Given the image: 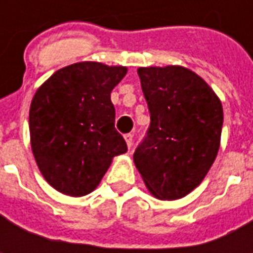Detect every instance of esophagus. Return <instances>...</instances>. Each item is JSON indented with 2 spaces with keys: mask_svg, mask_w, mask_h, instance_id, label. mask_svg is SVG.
<instances>
[{
  "mask_svg": "<svg viewBox=\"0 0 253 253\" xmlns=\"http://www.w3.org/2000/svg\"><path fill=\"white\" fill-rule=\"evenodd\" d=\"M132 141H133L132 133H126V135H125V142H126V145H128V148H129V149H131V146H132Z\"/></svg>",
  "mask_w": 253,
  "mask_h": 253,
  "instance_id": "esophagus-1",
  "label": "esophagus"
}]
</instances>
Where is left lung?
Returning <instances> with one entry per match:
<instances>
[{"label":"left lung","instance_id":"left-lung-1","mask_svg":"<svg viewBox=\"0 0 253 253\" xmlns=\"http://www.w3.org/2000/svg\"><path fill=\"white\" fill-rule=\"evenodd\" d=\"M151 125L133 153L148 190L177 200L196 189L219 149L222 105L199 74L181 66L139 67Z\"/></svg>","mask_w":253,"mask_h":253}]
</instances>
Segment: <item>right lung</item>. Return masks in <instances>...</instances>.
Here are the masks:
<instances>
[{
    "mask_svg": "<svg viewBox=\"0 0 253 253\" xmlns=\"http://www.w3.org/2000/svg\"><path fill=\"white\" fill-rule=\"evenodd\" d=\"M125 74L124 66L80 62L54 72L35 92L31 146L44 180L57 191L72 197L91 193L112 158L128 151L111 102Z\"/></svg>",
    "mask_w": 253,
    "mask_h": 253,
    "instance_id": "right-lung-1",
    "label": "right lung"
}]
</instances>
